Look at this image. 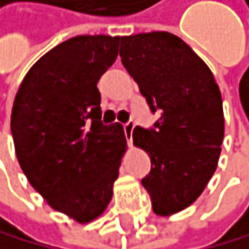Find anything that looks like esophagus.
<instances>
[{
  "label": "esophagus",
  "mask_w": 249,
  "mask_h": 249,
  "mask_svg": "<svg viewBox=\"0 0 249 249\" xmlns=\"http://www.w3.org/2000/svg\"><path fill=\"white\" fill-rule=\"evenodd\" d=\"M134 127H135V124L134 123H126L124 124V135H126V140H127V143H132V132H134Z\"/></svg>",
  "instance_id": "1"
}]
</instances>
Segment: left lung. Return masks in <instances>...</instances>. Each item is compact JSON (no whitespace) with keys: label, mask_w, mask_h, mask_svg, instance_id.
I'll list each match as a JSON object with an SVG mask.
<instances>
[{"label":"left lung","mask_w":249,"mask_h":249,"mask_svg":"<svg viewBox=\"0 0 249 249\" xmlns=\"http://www.w3.org/2000/svg\"><path fill=\"white\" fill-rule=\"evenodd\" d=\"M122 63L160 118L137 126L134 144L151 159L142 183L159 215L183 211L215 172L225 134L220 89L205 61L169 32L122 36Z\"/></svg>","instance_id":"8db88e82"}]
</instances>
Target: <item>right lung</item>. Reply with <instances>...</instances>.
I'll return each mask as SVG.
<instances>
[{
	"label": "right lung",
	"mask_w": 249,
	"mask_h": 249,
	"mask_svg": "<svg viewBox=\"0 0 249 249\" xmlns=\"http://www.w3.org/2000/svg\"><path fill=\"white\" fill-rule=\"evenodd\" d=\"M118 43L80 35L55 46L29 69L12 107L13 144L29 183L78 223L105 213L126 152L122 124L101 123L97 88Z\"/></svg>",
	"instance_id": "1"
}]
</instances>
